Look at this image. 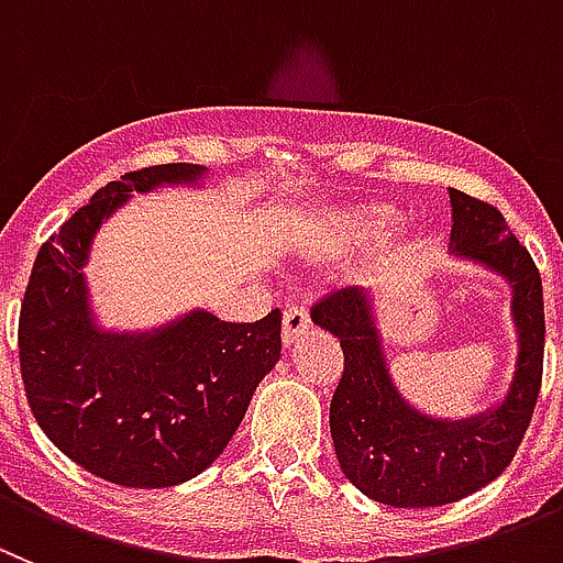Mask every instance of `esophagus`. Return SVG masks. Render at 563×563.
<instances>
[{
  "mask_svg": "<svg viewBox=\"0 0 563 563\" xmlns=\"http://www.w3.org/2000/svg\"><path fill=\"white\" fill-rule=\"evenodd\" d=\"M308 325H311V319H308V311L302 302L286 306V311H283V344L297 342V336L306 333Z\"/></svg>",
  "mask_w": 563,
  "mask_h": 563,
  "instance_id": "obj_1",
  "label": "esophagus"
}]
</instances>
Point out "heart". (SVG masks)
Returning a JSON list of instances; mask_svg holds the SVG:
<instances>
[{
  "label": "heart",
  "mask_w": 563,
  "mask_h": 563,
  "mask_svg": "<svg viewBox=\"0 0 563 563\" xmlns=\"http://www.w3.org/2000/svg\"><path fill=\"white\" fill-rule=\"evenodd\" d=\"M393 219L395 210L387 205L356 207V210L339 212V216L328 219V224H322V230H319V244L325 246L328 252H342L347 246L364 241V238L376 235Z\"/></svg>",
  "instance_id": "heart-1"
}]
</instances>
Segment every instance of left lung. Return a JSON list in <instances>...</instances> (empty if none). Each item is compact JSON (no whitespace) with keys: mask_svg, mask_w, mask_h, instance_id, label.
Listing matches in <instances>:
<instances>
[{"mask_svg":"<svg viewBox=\"0 0 563 563\" xmlns=\"http://www.w3.org/2000/svg\"><path fill=\"white\" fill-rule=\"evenodd\" d=\"M452 252L510 283L519 336L514 382L496 407L471 418H432L398 393L382 347L373 294L342 288L311 308L339 339L344 369L331 401L339 468L364 496L393 508H438L485 488L508 468L528 432L544 364V297L533 257L494 205L449 187Z\"/></svg>","mask_w":563,"mask_h":563,"instance_id":"1","label":"left lung"}]
</instances>
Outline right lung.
Returning a JSON list of instances; mask_svg holds the SVG:
<instances>
[{"label":"right lung","instance_id":"add662e5","mask_svg":"<svg viewBox=\"0 0 563 563\" xmlns=\"http://www.w3.org/2000/svg\"><path fill=\"white\" fill-rule=\"evenodd\" d=\"M201 165H154L100 187L38 250L19 313L33 418L69 460L125 488H170L207 468L280 358V311L221 322L210 311L145 333L103 331L84 266L95 232L131 194L196 185Z\"/></svg>","mask_w":563,"mask_h":563}]
</instances>
